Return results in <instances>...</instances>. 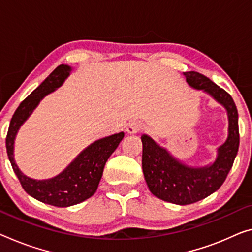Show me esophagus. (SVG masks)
Instances as JSON below:
<instances>
[{
    "mask_svg": "<svg viewBox=\"0 0 252 252\" xmlns=\"http://www.w3.org/2000/svg\"><path fill=\"white\" fill-rule=\"evenodd\" d=\"M141 129H142V124L141 123H138V122H130L128 125H127L126 131H127V134L134 135V134H137Z\"/></svg>",
    "mask_w": 252,
    "mask_h": 252,
    "instance_id": "34e87169",
    "label": "esophagus"
}]
</instances>
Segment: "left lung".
<instances>
[{"label": "left lung", "instance_id": "obj_1", "mask_svg": "<svg viewBox=\"0 0 252 252\" xmlns=\"http://www.w3.org/2000/svg\"><path fill=\"white\" fill-rule=\"evenodd\" d=\"M184 75L189 87L210 94L225 108L229 127L225 142L216 150L215 160L203 166L186 164L149 135H142L146 185L158 198L177 205L196 203L218 190L233 165L240 142L238 110L232 96L198 72H185Z\"/></svg>", "mask_w": 252, "mask_h": 252}]
</instances>
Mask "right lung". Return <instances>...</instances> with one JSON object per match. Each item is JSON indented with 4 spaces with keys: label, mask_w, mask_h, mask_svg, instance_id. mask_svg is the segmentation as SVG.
Wrapping results in <instances>:
<instances>
[{
    "label": "right lung",
    "mask_w": 252,
    "mask_h": 252,
    "mask_svg": "<svg viewBox=\"0 0 252 252\" xmlns=\"http://www.w3.org/2000/svg\"><path fill=\"white\" fill-rule=\"evenodd\" d=\"M72 67L62 64L46 77L17 108L6 135V152L13 171L27 193L41 203L57 207H68L82 203L94 195L101 180L104 164L124 138V131L99 138L81 151L59 175L37 180L26 176L14 160V141L20 127L30 117L46 95L57 90L71 74Z\"/></svg>",
    "instance_id": "right-lung-1"
}]
</instances>
